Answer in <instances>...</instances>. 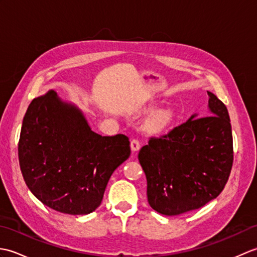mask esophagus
Returning a JSON list of instances; mask_svg holds the SVG:
<instances>
[{
	"instance_id": "obj_1",
	"label": "esophagus",
	"mask_w": 257,
	"mask_h": 257,
	"mask_svg": "<svg viewBox=\"0 0 257 257\" xmlns=\"http://www.w3.org/2000/svg\"><path fill=\"white\" fill-rule=\"evenodd\" d=\"M130 147H132V150H133L134 152L138 151V150L140 149V143H139V140H138V139H133L132 143H130Z\"/></svg>"
}]
</instances>
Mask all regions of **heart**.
Segmentation results:
<instances>
[{
	"instance_id": "1",
	"label": "heart",
	"mask_w": 257,
	"mask_h": 257,
	"mask_svg": "<svg viewBox=\"0 0 257 257\" xmlns=\"http://www.w3.org/2000/svg\"><path fill=\"white\" fill-rule=\"evenodd\" d=\"M172 120V113L169 110H159L155 112L147 122V127L151 133H161L168 128Z\"/></svg>"
}]
</instances>
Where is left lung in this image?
Listing matches in <instances>:
<instances>
[{
	"mask_svg": "<svg viewBox=\"0 0 257 257\" xmlns=\"http://www.w3.org/2000/svg\"><path fill=\"white\" fill-rule=\"evenodd\" d=\"M209 95L210 116L196 114L160 137H150L138 159L150 206L163 215L200 209L215 199L230 177L233 138L227 109Z\"/></svg>",
	"mask_w": 257,
	"mask_h": 257,
	"instance_id": "obj_1",
	"label": "left lung"
}]
</instances>
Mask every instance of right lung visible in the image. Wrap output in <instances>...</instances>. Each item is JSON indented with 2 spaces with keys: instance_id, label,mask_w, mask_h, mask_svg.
I'll list each match as a JSON object with an SVG mask.
<instances>
[{
  "instance_id": "1",
  "label": "right lung",
  "mask_w": 257,
  "mask_h": 257,
  "mask_svg": "<svg viewBox=\"0 0 257 257\" xmlns=\"http://www.w3.org/2000/svg\"><path fill=\"white\" fill-rule=\"evenodd\" d=\"M129 156L127 136L91 132L83 113L54 90L27 108L19 141L20 168L31 192L53 210L73 215L95 211L109 178Z\"/></svg>"
}]
</instances>
